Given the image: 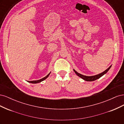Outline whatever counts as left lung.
Returning <instances> with one entry per match:
<instances>
[{"instance_id": "8db88e82", "label": "left lung", "mask_w": 124, "mask_h": 124, "mask_svg": "<svg viewBox=\"0 0 124 124\" xmlns=\"http://www.w3.org/2000/svg\"><path fill=\"white\" fill-rule=\"evenodd\" d=\"M112 66H110L108 68L105 70L104 71H103V72L99 73L97 75H95V76H84V75H82L79 73H78V72L75 70L74 69H73L74 72L76 73V74L79 77H80L81 78H82V79H83L84 80L86 81H95L97 79H98L100 78H101L102 76H103L104 74H106L108 71L109 70V69L111 68Z\"/></svg>"}]
</instances>
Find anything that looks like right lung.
<instances>
[{"label": "right lung", "mask_w": 124, "mask_h": 124, "mask_svg": "<svg viewBox=\"0 0 124 124\" xmlns=\"http://www.w3.org/2000/svg\"><path fill=\"white\" fill-rule=\"evenodd\" d=\"M50 73H51V72H50L49 73H48L46 77H45L44 78H41V79H40V80H36V81H27V82H29V83H33V84H36V83H40V82H42V81H44V80H46V78L48 76H49V75L50 74Z\"/></svg>", "instance_id": "obj_1"}]
</instances>
